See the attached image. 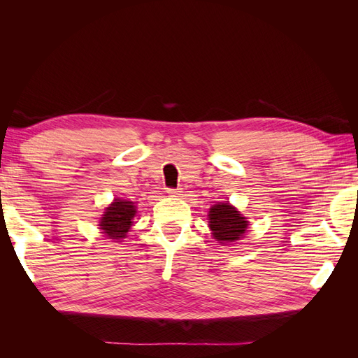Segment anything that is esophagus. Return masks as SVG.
I'll list each match as a JSON object with an SVG mask.
<instances>
[{"label": "esophagus", "instance_id": "1", "mask_svg": "<svg viewBox=\"0 0 358 358\" xmlns=\"http://www.w3.org/2000/svg\"><path fill=\"white\" fill-rule=\"evenodd\" d=\"M179 189L178 188H169L167 189V194H170V196H173V197H176V196H179Z\"/></svg>", "mask_w": 358, "mask_h": 358}]
</instances>
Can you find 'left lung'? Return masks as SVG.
Wrapping results in <instances>:
<instances>
[{
    "mask_svg": "<svg viewBox=\"0 0 358 358\" xmlns=\"http://www.w3.org/2000/svg\"><path fill=\"white\" fill-rule=\"evenodd\" d=\"M248 222L229 203L215 204L209 210V227L220 243L239 241L248 229Z\"/></svg>",
    "mask_w": 358,
    "mask_h": 358,
    "instance_id": "8db88e82",
    "label": "left lung"
}]
</instances>
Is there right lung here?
Returning a JSON list of instances; mask_svg holds the SVG:
<instances>
[{
	"label": "right lung",
	"mask_w": 358,
	"mask_h": 358,
	"mask_svg": "<svg viewBox=\"0 0 358 358\" xmlns=\"http://www.w3.org/2000/svg\"><path fill=\"white\" fill-rule=\"evenodd\" d=\"M136 215V206L133 201H122L116 199L115 203L107 208L103 220L101 230L109 239H124L129 227L133 225V218Z\"/></svg>",
	"instance_id": "add662e5"
}]
</instances>
